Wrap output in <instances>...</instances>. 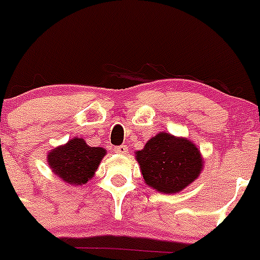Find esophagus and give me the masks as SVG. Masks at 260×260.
<instances>
[{
    "label": "esophagus",
    "instance_id": "esophagus-1",
    "mask_svg": "<svg viewBox=\"0 0 260 260\" xmlns=\"http://www.w3.org/2000/svg\"><path fill=\"white\" fill-rule=\"evenodd\" d=\"M114 152H116V153H118V154H126V153H127V147H126V146H118V147H116V148H114Z\"/></svg>",
    "mask_w": 260,
    "mask_h": 260
}]
</instances>
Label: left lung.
Segmentation results:
<instances>
[{"label":"left lung","instance_id":"1","mask_svg":"<svg viewBox=\"0 0 260 260\" xmlns=\"http://www.w3.org/2000/svg\"><path fill=\"white\" fill-rule=\"evenodd\" d=\"M147 185L159 193L174 194L200 177L204 158L192 140L161 132L135 152Z\"/></svg>","mask_w":260,"mask_h":260}]
</instances>
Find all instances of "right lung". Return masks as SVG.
Masks as SVG:
<instances>
[{"label":"right lung","mask_w":260,"mask_h":260,"mask_svg":"<svg viewBox=\"0 0 260 260\" xmlns=\"http://www.w3.org/2000/svg\"><path fill=\"white\" fill-rule=\"evenodd\" d=\"M107 154L102 147L87 146L82 138L71 140L47 153V164L59 179L71 185L86 184Z\"/></svg>","instance_id":"right-lung-1"}]
</instances>
